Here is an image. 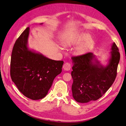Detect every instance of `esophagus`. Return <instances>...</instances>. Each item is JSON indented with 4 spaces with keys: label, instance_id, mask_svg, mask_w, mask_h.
I'll return each mask as SVG.
<instances>
[{
    "label": "esophagus",
    "instance_id": "obj_1",
    "mask_svg": "<svg viewBox=\"0 0 126 126\" xmlns=\"http://www.w3.org/2000/svg\"><path fill=\"white\" fill-rule=\"evenodd\" d=\"M70 68H71V65H70V64L69 63H65L63 64V69L64 70L68 71V70H69L70 69Z\"/></svg>",
    "mask_w": 126,
    "mask_h": 126
}]
</instances>
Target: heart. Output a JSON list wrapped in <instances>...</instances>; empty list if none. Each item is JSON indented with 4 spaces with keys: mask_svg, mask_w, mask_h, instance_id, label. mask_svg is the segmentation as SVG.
Returning a JSON list of instances; mask_svg holds the SVG:
<instances>
[{
    "mask_svg": "<svg viewBox=\"0 0 126 126\" xmlns=\"http://www.w3.org/2000/svg\"><path fill=\"white\" fill-rule=\"evenodd\" d=\"M81 43H82L78 47L76 52L77 55H81L88 52L92 48L94 42L92 39H90V35L87 34H80L74 37V38L67 41L66 45L67 46H76Z\"/></svg>",
    "mask_w": 126,
    "mask_h": 126,
    "instance_id": "heart-1",
    "label": "heart"
}]
</instances>
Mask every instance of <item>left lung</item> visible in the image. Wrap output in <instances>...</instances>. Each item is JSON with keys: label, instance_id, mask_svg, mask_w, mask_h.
Returning a JSON list of instances; mask_svg holds the SVG:
<instances>
[{"label": "left lung", "instance_id": "1", "mask_svg": "<svg viewBox=\"0 0 126 126\" xmlns=\"http://www.w3.org/2000/svg\"><path fill=\"white\" fill-rule=\"evenodd\" d=\"M111 50L108 63L105 66L91 52L71 58L73 63L71 90L74 100L77 102L97 100L113 83L120 56L114 42L112 44Z\"/></svg>", "mask_w": 126, "mask_h": 126}]
</instances>
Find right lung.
I'll return each mask as SVG.
<instances>
[{
  "instance_id": "right-lung-1",
  "label": "right lung",
  "mask_w": 126,
  "mask_h": 126,
  "mask_svg": "<svg viewBox=\"0 0 126 126\" xmlns=\"http://www.w3.org/2000/svg\"><path fill=\"white\" fill-rule=\"evenodd\" d=\"M29 34L28 27L14 44L11 56V76L24 95L37 100L47 95L54 79L62 73L63 62L50 59L30 49Z\"/></svg>"
}]
</instances>
